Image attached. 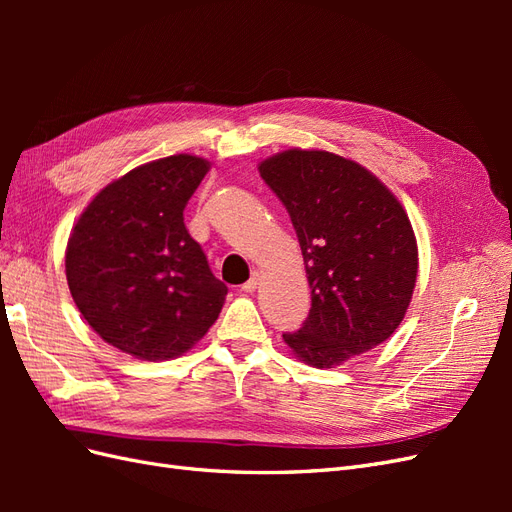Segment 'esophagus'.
I'll return each mask as SVG.
<instances>
[{
  "instance_id": "34e87169",
  "label": "esophagus",
  "mask_w": 512,
  "mask_h": 512,
  "mask_svg": "<svg viewBox=\"0 0 512 512\" xmlns=\"http://www.w3.org/2000/svg\"><path fill=\"white\" fill-rule=\"evenodd\" d=\"M258 284H260V273L256 271V273L250 277V280H247L241 288H243V292H254V290L258 288Z\"/></svg>"
}]
</instances>
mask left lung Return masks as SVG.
Masks as SVG:
<instances>
[{"label":"left lung","mask_w":512,"mask_h":512,"mask_svg":"<svg viewBox=\"0 0 512 512\" xmlns=\"http://www.w3.org/2000/svg\"><path fill=\"white\" fill-rule=\"evenodd\" d=\"M297 230L312 309L284 333L299 361L324 369L386 342L404 320L418 273L406 209L359 162L288 149L258 164Z\"/></svg>","instance_id":"8db88e82"}]
</instances>
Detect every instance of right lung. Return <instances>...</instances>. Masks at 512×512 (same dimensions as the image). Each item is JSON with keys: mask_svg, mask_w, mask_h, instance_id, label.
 <instances>
[{"mask_svg": "<svg viewBox=\"0 0 512 512\" xmlns=\"http://www.w3.org/2000/svg\"><path fill=\"white\" fill-rule=\"evenodd\" d=\"M211 162L177 153L132 168L76 220L66 277L81 316L106 344L141 361L188 352L218 320L228 288L183 224Z\"/></svg>", "mask_w": 512, "mask_h": 512, "instance_id": "1", "label": "right lung"}]
</instances>
